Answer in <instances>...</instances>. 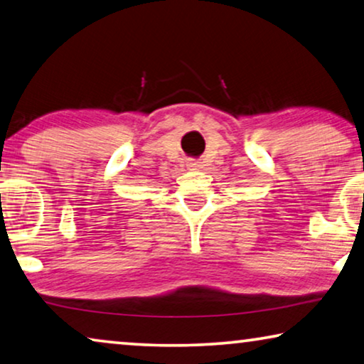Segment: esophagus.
<instances>
[{
  "mask_svg": "<svg viewBox=\"0 0 364 364\" xmlns=\"http://www.w3.org/2000/svg\"><path fill=\"white\" fill-rule=\"evenodd\" d=\"M200 166H203V165H200V161H198V160H188V168H189V170H199Z\"/></svg>",
  "mask_w": 364,
  "mask_h": 364,
  "instance_id": "1",
  "label": "esophagus"
}]
</instances>
